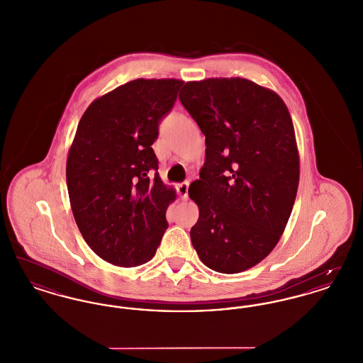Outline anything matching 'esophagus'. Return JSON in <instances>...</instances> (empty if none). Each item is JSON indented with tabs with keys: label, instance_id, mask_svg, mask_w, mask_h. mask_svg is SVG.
Segmentation results:
<instances>
[{
	"label": "esophagus",
	"instance_id": "1",
	"mask_svg": "<svg viewBox=\"0 0 363 363\" xmlns=\"http://www.w3.org/2000/svg\"><path fill=\"white\" fill-rule=\"evenodd\" d=\"M175 189H177L178 196H179L182 200H186V199H188V190H189V184H188V182L178 184Z\"/></svg>",
	"mask_w": 363,
	"mask_h": 363
}]
</instances>
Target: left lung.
<instances>
[{"label":"left lung","instance_id":"left-lung-1","mask_svg":"<svg viewBox=\"0 0 363 363\" xmlns=\"http://www.w3.org/2000/svg\"><path fill=\"white\" fill-rule=\"evenodd\" d=\"M179 101L206 136V163L189 197L200 216L190 238L200 259L238 274L265 259L293 211L299 156L287 106L241 77L182 86Z\"/></svg>","mask_w":363,"mask_h":363}]
</instances>
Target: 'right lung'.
I'll return each instance as SVG.
<instances>
[{
	"mask_svg": "<svg viewBox=\"0 0 363 363\" xmlns=\"http://www.w3.org/2000/svg\"><path fill=\"white\" fill-rule=\"evenodd\" d=\"M184 82L138 79L88 106L67 162L70 207L104 261L138 267L155 256L175 200L157 173L152 144Z\"/></svg>",
	"mask_w": 363,
	"mask_h": 363,
	"instance_id": "right-lung-1",
	"label": "right lung"
}]
</instances>
